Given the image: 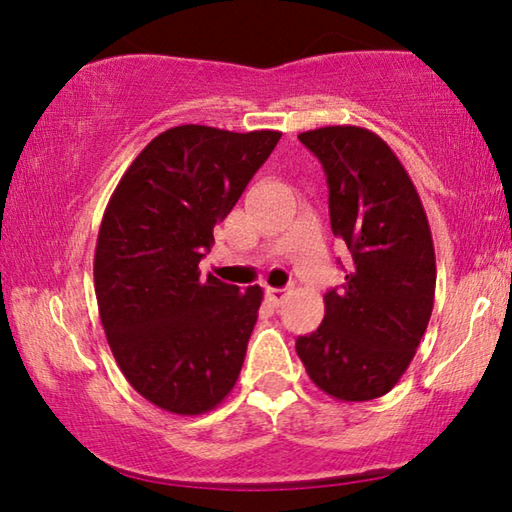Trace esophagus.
<instances>
[{
	"mask_svg": "<svg viewBox=\"0 0 512 512\" xmlns=\"http://www.w3.org/2000/svg\"><path fill=\"white\" fill-rule=\"evenodd\" d=\"M289 291L291 289H273V287H268L266 289V296H268V300L273 302V305H282L284 298L289 296Z\"/></svg>",
	"mask_w": 512,
	"mask_h": 512,
	"instance_id": "1",
	"label": "esophagus"
}]
</instances>
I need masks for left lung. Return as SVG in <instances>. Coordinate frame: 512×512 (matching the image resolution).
<instances>
[{"mask_svg":"<svg viewBox=\"0 0 512 512\" xmlns=\"http://www.w3.org/2000/svg\"><path fill=\"white\" fill-rule=\"evenodd\" d=\"M298 140L323 164L332 232L352 262L325 293V318L298 336L311 381L343 402H368L400 381L429 325L436 255L409 173L379 135L325 126Z\"/></svg>","mask_w":512,"mask_h":512,"instance_id":"left-lung-1","label":"left lung"}]
</instances>
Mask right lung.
<instances>
[{"instance_id": "right-lung-1", "label": "right lung", "mask_w": 512, "mask_h": 512, "mask_svg": "<svg viewBox=\"0 0 512 512\" xmlns=\"http://www.w3.org/2000/svg\"><path fill=\"white\" fill-rule=\"evenodd\" d=\"M282 133L169 128L110 196L94 250V291L117 366L160 409L201 415L244 366L262 289L239 291L198 262Z\"/></svg>"}]
</instances>
